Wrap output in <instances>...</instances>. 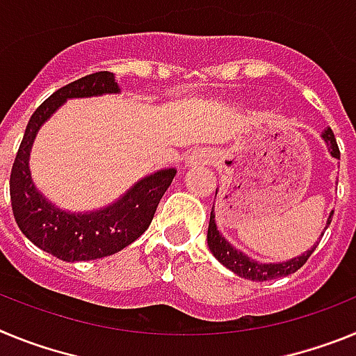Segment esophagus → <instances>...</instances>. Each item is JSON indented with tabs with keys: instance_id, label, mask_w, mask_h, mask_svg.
<instances>
[{
	"instance_id": "esophagus-1",
	"label": "esophagus",
	"mask_w": 356,
	"mask_h": 356,
	"mask_svg": "<svg viewBox=\"0 0 356 356\" xmlns=\"http://www.w3.org/2000/svg\"><path fill=\"white\" fill-rule=\"evenodd\" d=\"M210 162V153L205 149H194L191 155L185 159V168H197L203 163Z\"/></svg>"
}]
</instances>
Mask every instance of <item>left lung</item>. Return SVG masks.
I'll return each instance as SVG.
<instances>
[{
	"instance_id": "obj_1",
	"label": "left lung",
	"mask_w": 356,
	"mask_h": 356,
	"mask_svg": "<svg viewBox=\"0 0 356 356\" xmlns=\"http://www.w3.org/2000/svg\"><path fill=\"white\" fill-rule=\"evenodd\" d=\"M323 140L326 143V147H328V153L333 156V159L341 160V151H339L337 140H335V135H333L332 128L326 127L321 134ZM217 194V191H216ZM333 210L330 212L328 219H326L325 229L328 228L330 222H332ZM325 229L321 237L325 235ZM321 241V238H319ZM319 241L314 244L310 250H307L305 253H301L300 257H294V259H289L285 262H259V260L251 259L248 257L244 251L237 250L235 246H232V242H228L225 238V235L217 229L216 225V212H210V222H209V234H207V242H209V248L212 251V254L216 257L219 262L225 267H228L229 271L235 273L241 278L251 280V282H266V280H275L282 278V276H289L292 273H296L300 267H303V264L307 262L308 257L314 253V250L317 248Z\"/></svg>"
}]
</instances>
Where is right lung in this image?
<instances>
[{"mask_svg":"<svg viewBox=\"0 0 356 356\" xmlns=\"http://www.w3.org/2000/svg\"><path fill=\"white\" fill-rule=\"evenodd\" d=\"M119 92L121 87L108 71L94 72L53 92L28 121L12 165L10 201L19 229L37 248L64 262L103 259L139 238L176 175L175 168L159 169L135 181L114 203L87 212L60 209L37 188L31 180L30 153L44 122L67 99Z\"/></svg>","mask_w":356,"mask_h":356,"instance_id":"add662e5","label":"right lung"}]
</instances>
